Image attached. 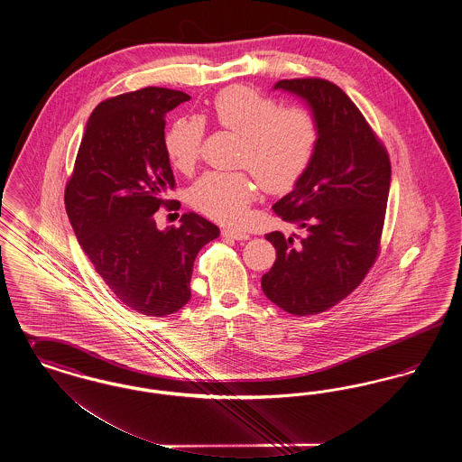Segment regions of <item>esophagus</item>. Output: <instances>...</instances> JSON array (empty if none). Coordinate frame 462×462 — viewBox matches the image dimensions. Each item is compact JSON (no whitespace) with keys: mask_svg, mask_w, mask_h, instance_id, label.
<instances>
[{"mask_svg":"<svg viewBox=\"0 0 462 462\" xmlns=\"http://www.w3.org/2000/svg\"><path fill=\"white\" fill-rule=\"evenodd\" d=\"M221 236H223L225 239H232V241H247V239H249V236H247L245 232L234 230V228H225V230H221Z\"/></svg>","mask_w":462,"mask_h":462,"instance_id":"1","label":"esophagus"}]
</instances>
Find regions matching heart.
<instances>
[{
	"mask_svg": "<svg viewBox=\"0 0 462 462\" xmlns=\"http://www.w3.org/2000/svg\"><path fill=\"white\" fill-rule=\"evenodd\" d=\"M215 123L242 138L239 166L249 170L268 192L291 189L311 166L320 145V123L303 106L282 107L268 95L242 85L221 89L211 102ZM206 132L204 119L183 116L164 134L171 166L190 173L198 164ZM256 198L249 173H206L192 187L190 202L199 213L225 225H241Z\"/></svg>",
	"mask_w": 462,
	"mask_h": 462,
	"instance_id": "obj_1",
	"label": "heart"
}]
</instances>
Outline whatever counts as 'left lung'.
I'll return each instance as SVG.
<instances>
[{
  "mask_svg": "<svg viewBox=\"0 0 462 462\" xmlns=\"http://www.w3.org/2000/svg\"><path fill=\"white\" fill-rule=\"evenodd\" d=\"M305 98L320 123L317 155L294 189L273 204L307 236L266 234L277 258L264 296L291 315L336 307L377 260L392 180L390 155L350 97L320 78L282 79L275 89Z\"/></svg>",
  "mask_w": 462,
  "mask_h": 462,
  "instance_id": "left-lung-1",
  "label": "left lung"
}]
</instances>
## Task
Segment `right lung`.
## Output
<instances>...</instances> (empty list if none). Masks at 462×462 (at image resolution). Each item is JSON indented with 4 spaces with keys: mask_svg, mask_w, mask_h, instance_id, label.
<instances>
[{
    "mask_svg": "<svg viewBox=\"0 0 462 462\" xmlns=\"http://www.w3.org/2000/svg\"><path fill=\"white\" fill-rule=\"evenodd\" d=\"M187 100L183 91L149 87L100 102L67 180V217L79 245L116 298L147 317L187 305L194 260L220 236L196 213L181 215L180 226H155V211L175 204L166 199L175 176L164 117Z\"/></svg>",
    "mask_w": 462,
    "mask_h": 462,
    "instance_id": "1",
    "label": "right lung"
}]
</instances>
